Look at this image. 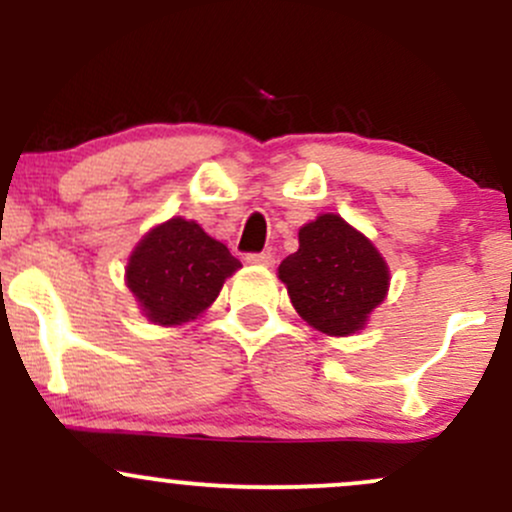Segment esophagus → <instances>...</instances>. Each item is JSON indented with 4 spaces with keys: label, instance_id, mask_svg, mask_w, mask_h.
Returning a JSON list of instances; mask_svg holds the SVG:
<instances>
[{
    "label": "esophagus",
    "instance_id": "obj_1",
    "mask_svg": "<svg viewBox=\"0 0 512 512\" xmlns=\"http://www.w3.org/2000/svg\"><path fill=\"white\" fill-rule=\"evenodd\" d=\"M250 264H262V267H272L274 264V252H252V255L245 257Z\"/></svg>",
    "mask_w": 512,
    "mask_h": 512
}]
</instances>
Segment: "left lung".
<instances>
[{
	"label": "left lung",
	"mask_w": 512,
	"mask_h": 512,
	"mask_svg": "<svg viewBox=\"0 0 512 512\" xmlns=\"http://www.w3.org/2000/svg\"><path fill=\"white\" fill-rule=\"evenodd\" d=\"M279 279L310 327L346 337L363 330L373 308L385 301L390 269L342 216L322 214L298 231V250L279 264Z\"/></svg>",
	"instance_id": "obj_1"
}]
</instances>
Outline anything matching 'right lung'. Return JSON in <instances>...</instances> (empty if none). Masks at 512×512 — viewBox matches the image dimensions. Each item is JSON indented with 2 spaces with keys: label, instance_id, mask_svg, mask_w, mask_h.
I'll return each mask as SVG.
<instances>
[{
  "label": "right lung",
  "instance_id": "add662e5",
  "mask_svg": "<svg viewBox=\"0 0 512 512\" xmlns=\"http://www.w3.org/2000/svg\"><path fill=\"white\" fill-rule=\"evenodd\" d=\"M240 262L195 221L175 216L151 228L129 255L127 289L154 325L195 320Z\"/></svg>",
  "mask_w": 512,
  "mask_h": 512
}]
</instances>
